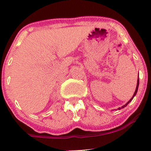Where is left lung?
Listing matches in <instances>:
<instances>
[{
	"label": "left lung",
	"mask_w": 151,
	"mask_h": 151,
	"mask_svg": "<svg viewBox=\"0 0 151 151\" xmlns=\"http://www.w3.org/2000/svg\"><path fill=\"white\" fill-rule=\"evenodd\" d=\"M138 87H139V78H138V79H137V87H136V90H135V92H134V95H133V96H132V99H130V100H129V101H128V102H127V103H126V104H125V105H123V106H121V107H119V108H118V109H122V108H124V107H125V106H127V104H129V102H131V101H132V99H133V98H134V96H135V95H136V94H137V90H138Z\"/></svg>",
	"instance_id": "8db88e82"
}]
</instances>
